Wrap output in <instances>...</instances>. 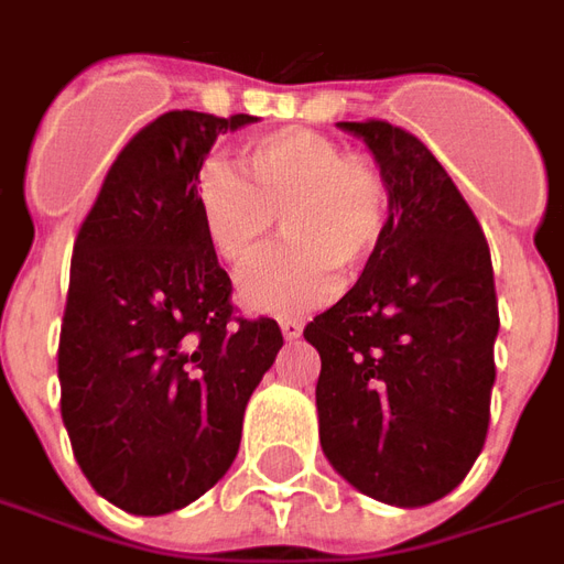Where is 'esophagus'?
<instances>
[{
  "label": "esophagus",
  "mask_w": 564,
  "mask_h": 564,
  "mask_svg": "<svg viewBox=\"0 0 564 564\" xmlns=\"http://www.w3.org/2000/svg\"><path fill=\"white\" fill-rule=\"evenodd\" d=\"M302 319H293V317H283L281 319V332H283V338L286 341H295V338H302Z\"/></svg>",
  "instance_id": "esophagus-1"
}]
</instances>
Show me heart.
<instances>
[{"mask_svg":"<svg viewBox=\"0 0 564 564\" xmlns=\"http://www.w3.org/2000/svg\"><path fill=\"white\" fill-rule=\"evenodd\" d=\"M241 165L250 185L217 162L198 174V217L214 253L229 269H250L278 232V217L293 241L241 281V305L281 317L332 302L341 269H366L378 253L387 229L380 172L311 129L247 144Z\"/></svg>","mask_w":564,"mask_h":564,"instance_id":"obj_1","label":"heart"}]
</instances>
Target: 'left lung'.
Wrapping results in <instances>:
<instances>
[{
	"label": "left lung",
	"instance_id": "obj_1",
	"mask_svg": "<svg viewBox=\"0 0 564 564\" xmlns=\"http://www.w3.org/2000/svg\"><path fill=\"white\" fill-rule=\"evenodd\" d=\"M387 184V229L354 290L307 323L319 444L362 496L423 508L480 456L498 302L484 229L432 150L383 120L338 123Z\"/></svg>",
	"mask_w": 564,
	"mask_h": 564
}]
</instances>
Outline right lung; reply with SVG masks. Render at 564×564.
<instances>
[{
  "label": "right lung",
  "instance_id": "obj_1",
  "mask_svg": "<svg viewBox=\"0 0 564 564\" xmlns=\"http://www.w3.org/2000/svg\"><path fill=\"white\" fill-rule=\"evenodd\" d=\"M250 123L156 117L120 150L75 241L63 423L93 489L135 517L186 508L229 471L247 402L283 347L274 319H232V281L198 217L202 162Z\"/></svg>",
  "mask_w": 564,
  "mask_h": 564
}]
</instances>
